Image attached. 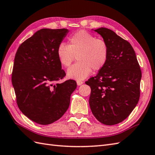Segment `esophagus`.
Wrapping results in <instances>:
<instances>
[{
    "instance_id": "esophagus-1",
    "label": "esophagus",
    "mask_w": 155,
    "mask_h": 155,
    "mask_svg": "<svg viewBox=\"0 0 155 155\" xmlns=\"http://www.w3.org/2000/svg\"><path fill=\"white\" fill-rule=\"evenodd\" d=\"M77 84L78 86H81V84H83V81H77Z\"/></svg>"
}]
</instances>
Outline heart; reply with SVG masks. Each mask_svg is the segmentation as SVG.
<instances>
[{
    "mask_svg": "<svg viewBox=\"0 0 155 155\" xmlns=\"http://www.w3.org/2000/svg\"><path fill=\"white\" fill-rule=\"evenodd\" d=\"M68 45L61 42L57 48L59 63L69 67L75 58L78 61L67 71V76L77 81L89 76L92 72L101 70L106 64L109 57V45L105 40L97 38L84 30L71 35Z\"/></svg>",
    "mask_w": 155,
    "mask_h": 155,
    "instance_id": "1",
    "label": "heart"
}]
</instances>
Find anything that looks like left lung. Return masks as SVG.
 I'll return each instance as SVG.
<instances>
[{"label": "left lung", "mask_w": 155, "mask_h": 155, "mask_svg": "<svg viewBox=\"0 0 155 155\" xmlns=\"http://www.w3.org/2000/svg\"><path fill=\"white\" fill-rule=\"evenodd\" d=\"M109 45L106 64L85 83L90 86V109L105 125L118 124L128 117L140 100L141 71L129 42L112 30H95Z\"/></svg>", "instance_id": "left-lung-1"}]
</instances>
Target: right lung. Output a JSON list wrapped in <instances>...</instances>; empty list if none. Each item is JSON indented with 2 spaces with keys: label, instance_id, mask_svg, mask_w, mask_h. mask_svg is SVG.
Wrapping results in <instances>:
<instances>
[{
  "label": "right lung",
  "instance_id": "right-lung-1",
  "mask_svg": "<svg viewBox=\"0 0 155 155\" xmlns=\"http://www.w3.org/2000/svg\"><path fill=\"white\" fill-rule=\"evenodd\" d=\"M67 33V29H42L21 43L15 55L12 82L16 103L27 118L39 124L60 118L77 88L74 80L55 84L66 75L57 48Z\"/></svg>",
  "mask_w": 155,
  "mask_h": 155
}]
</instances>
